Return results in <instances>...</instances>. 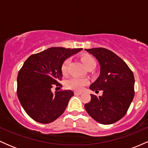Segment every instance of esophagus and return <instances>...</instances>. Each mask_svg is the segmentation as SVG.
<instances>
[{
    "mask_svg": "<svg viewBox=\"0 0 148 148\" xmlns=\"http://www.w3.org/2000/svg\"><path fill=\"white\" fill-rule=\"evenodd\" d=\"M82 94V92H78V91H74V95H80Z\"/></svg>",
    "mask_w": 148,
    "mask_h": 148,
    "instance_id": "34e87169",
    "label": "esophagus"
}]
</instances>
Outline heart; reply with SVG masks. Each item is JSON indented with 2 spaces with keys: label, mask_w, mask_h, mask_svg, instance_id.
<instances>
[{
  "label": "heart",
  "mask_w": 148,
  "mask_h": 148,
  "mask_svg": "<svg viewBox=\"0 0 148 148\" xmlns=\"http://www.w3.org/2000/svg\"><path fill=\"white\" fill-rule=\"evenodd\" d=\"M83 63L85 65L86 68H88L90 66L95 65L96 66V61L92 56H84L81 58ZM69 62H70V60L69 59H67L63 62L61 67V71L63 74H65L67 72V69H68V66ZM88 84V81L85 79H81V78L77 77H72L70 79H67L65 82V86L67 88L69 89L74 90L80 91L83 90V88L86 84Z\"/></svg>",
  "instance_id": "1"
}]
</instances>
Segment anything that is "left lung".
Returning <instances> with one entry per match:
<instances>
[{"mask_svg":"<svg viewBox=\"0 0 148 148\" xmlns=\"http://www.w3.org/2000/svg\"><path fill=\"white\" fill-rule=\"evenodd\" d=\"M85 50L95 58L100 66L99 76L90 89L103 91L99 97L90 95V101L85 104V108L98 123H116L125 116L134 99L133 72L125 61L111 51L104 48Z\"/></svg>","mask_w":148,"mask_h":148,"instance_id":"1","label":"left lung"}]
</instances>
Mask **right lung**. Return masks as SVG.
<instances>
[{
	"label": "right lung",
	"mask_w": 148,
	"mask_h": 148,
	"mask_svg": "<svg viewBox=\"0 0 148 148\" xmlns=\"http://www.w3.org/2000/svg\"><path fill=\"white\" fill-rule=\"evenodd\" d=\"M83 49L51 47L34 54L25 61L17 76V96L22 107L38 123H52L64 113L72 90L53 92V85L60 86L61 67L68 58Z\"/></svg>",
	"instance_id": "1"
}]
</instances>
